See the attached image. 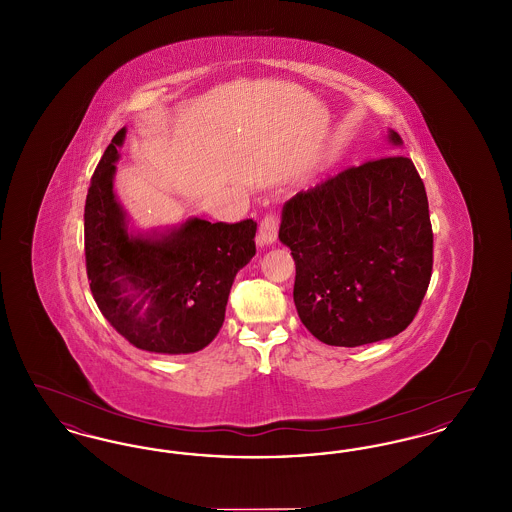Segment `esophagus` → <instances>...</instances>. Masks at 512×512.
Segmentation results:
<instances>
[{
	"label": "esophagus",
	"instance_id": "34e87169",
	"mask_svg": "<svg viewBox=\"0 0 512 512\" xmlns=\"http://www.w3.org/2000/svg\"><path fill=\"white\" fill-rule=\"evenodd\" d=\"M276 238H278V217L276 215H267L263 222H261V226H259L257 240H259L261 245H270L276 242Z\"/></svg>",
	"mask_w": 512,
	"mask_h": 512
}]
</instances>
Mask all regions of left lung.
<instances>
[{"label": "left lung", "instance_id": "8db88e82", "mask_svg": "<svg viewBox=\"0 0 512 512\" xmlns=\"http://www.w3.org/2000/svg\"><path fill=\"white\" fill-rule=\"evenodd\" d=\"M390 142L403 144L393 130ZM278 238L295 261L297 315L328 345L397 336L413 322L432 278L428 197L405 155L366 161L293 195Z\"/></svg>", "mask_w": 512, "mask_h": 512}]
</instances>
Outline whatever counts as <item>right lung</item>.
I'll list each match as a JSON object with an SVG mask.
<instances>
[{
	"label": "right lung",
	"instance_id": "obj_1",
	"mask_svg": "<svg viewBox=\"0 0 512 512\" xmlns=\"http://www.w3.org/2000/svg\"><path fill=\"white\" fill-rule=\"evenodd\" d=\"M121 128L92 176L84 207L90 290L101 315L134 347L186 355L224 322L234 278L255 255L257 222L188 219L169 232L134 234L113 190Z\"/></svg>",
	"mask_w": 512,
	"mask_h": 512
}]
</instances>
